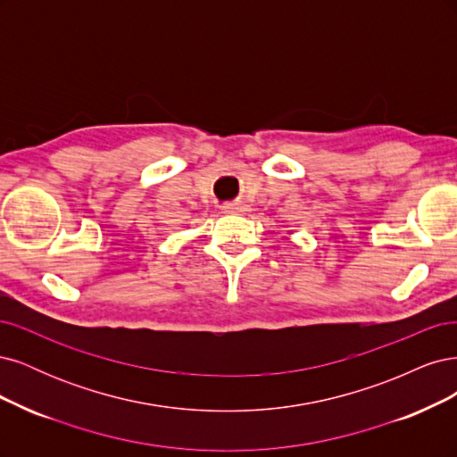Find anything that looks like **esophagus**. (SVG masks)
I'll use <instances>...</instances> for the list:
<instances>
[{"label": "esophagus", "instance_id": "obj_1", "mask_svg": "<svg viewBox=\"0 0 457 457\" xmlns=\"http://www.w3.org/2000/svg\"><path fill=\"white\" fill-rule=\"evenodd\" d=\"M222 211L226 214H243L246 211V207H245L243 203H235V204H224Z\"/></svg>", "mask_w": 457, "mask_h": 457}]
</instances>
